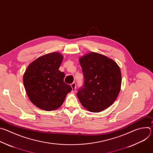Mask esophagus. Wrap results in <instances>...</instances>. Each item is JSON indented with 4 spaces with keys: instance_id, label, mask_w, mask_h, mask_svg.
<instances>
[{
    "instance_id": "34e87169",
    "label": "esophagus",
    "mask_w": 153,
    "mask_h": 153,
    "mask_svg": "<svg viewBox=\"0 0 153 153\" xmlns=\"http://www.w3.org/2000/svg\"><path fill=\"white\" fill-rule=\"evenodd\" d=\"M71 88H72V92L73 93H74L75 92V91H76V83H74V82H73L71 85Z\"/></svg>"
}]
</instances>
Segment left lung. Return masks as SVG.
<instances>
[{
    "mask_svg": "<svg viewBox=\"0 0 153 153\" xmlns=\"http://www.w3.org/2000/svg\"><path fill=\"white\" fill-rule=\"evenodd\" d=\"M79 62L85 79L77 96L87 110L99 113L110 106L120 93V67L113 59L94 52L80 57Z\"/></svg>",
    "mask_w": 153,
    "mask_h": 153,
    "instance_id": "8db88e82",
    "label": "left lung"
}]
</instances>
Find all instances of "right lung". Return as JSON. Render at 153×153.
Masks as SVG:
<instances>
[{
	"label": "right lung",
	"mask_w": 153,
	"mask_h": 153,
	"mask_svg": "<svg viewBox=\"0 0 153 153\" xmlns=\"http://www.w3.org/2000/svg\"><path fill=\"white\" fill-rule=\"evenodd\" d=\"M63 56L54 52L42 56L29 64L23 82L31 102L45 111H53L63 104L72 88L65 83V74L59 70Z\"/></svg>",
	"instance_id": "right-lung-1"
}]
</instances>
